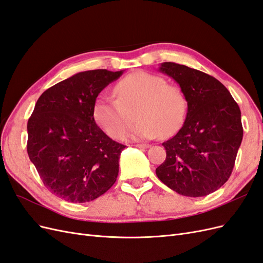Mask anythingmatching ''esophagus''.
<instances>
[{
	"label": "esophagus",
	"mask_w": 263,
	"mask_h": 263,
	"mask_svg": "<svg viewBox=\"0 0 263 263\" xmlns=\"http://www.w3.org/2000/svg\"><path fill=\"white\" fill-rule=\"evenodd\" d=\"M136 147L140 148V149H147V148L150 147V145H148V144H137Z\"/></svg>",
	"instance_id": "esophagus-1"
}]
</instances>
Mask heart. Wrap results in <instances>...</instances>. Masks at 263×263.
I'll list each match as a JSON object with an SVG mask.
<instances>
[{
    "label": "heart",
    "mask_w": 263,
    "mask_h": 263,
    "mask_svg": "<svg viewBox=\"0 0 263 263\" xmlns=\"http://www.w3.org/2000/svg\"><path fill=\"white\" fill-rule=\"evenodd\" d=\"M117 99L100 95L94 103L95 122L108 136L122 138L134 122L129 136L154 139L173 136L185 121L187 100L179 86L144 71L130 73L115 85Z\"/></svg>",
    "instance_id": "1"
}]
</instances>
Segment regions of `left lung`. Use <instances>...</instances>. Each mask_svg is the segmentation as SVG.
I'll return each instance as SVG.
<instances>
[{
  "label": "left lung",
  "instance_id": "left-lung-1",
  "mask_svg": "<svg viewBox=\"0 0 263 263\" xmlns=\"http://www.w3.org/2000/svg\"><path fill=\"white\" fill-rule=\"evenodd\" d=\"M159 71L180 85L187 113L176 136L162 144L166 158L157 177L181 195H209L234 169L243 135L240 108L224 84L202 71L174 62L161 63Z\"/></svg>",
  "mask_w": 263,
  "mask_h": 263
}]
</instances>
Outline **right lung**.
Here are the masks:
<instances>
[{
  "label": "right lung",
  "instance_id": "right-lung-1",
  "mask_svg": "<svg viewBox=\"0 0 263 263\" xmlns=\"http://www.w3.org/2000/svg\"><path fill=\"white\" fill-rule=\"evenodd\" d=\"M124 70L79 72L46 90L27 123V153L52 194L85 203L104 194L118 176L124 145L94 121L98 95Z\"/></svg>",
  "mask_w": 263,
  "mask_h": 263
}]
</instances>
